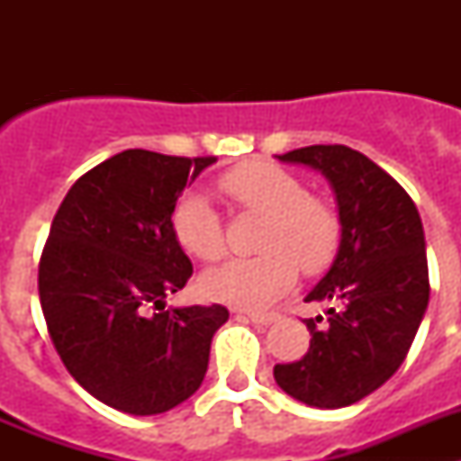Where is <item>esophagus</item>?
I'll return each mask as SVG.
<instances>
[{
	"label": "esophagus",
	"mask_w": 461,
	"mask_h": 461,
	"mask_svg": "<svg viewBox=\"0 0 461 461\" xmlns=\"http://www.w3.org/2000/svg\"><path fill=\"white\" fill-rule=\"evenodd\" d=\"M247 319H249L251 323L270 325L272 321L276 319V313H275V312H251V313H247Z\"/></svg>",
	"instance_id": "34e87169"
}]
</instances>
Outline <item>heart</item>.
Wrapping results in <instances>:
<instances>
[{
	"label": "heart",
	"instance_id": "obj_1",
	"mask_svg": "<svg viewBox=\"0 0 461 461\" xmlns=\"http://www.w3.org/2000/svg\"><path fill=\"white\" fill-rule=\"evenodd\" d=\"M217 186L240 212L260 217L254 242L260 254L228 260L203 275L207 297L238 309L267 307L295 284L297 270L316 276L335 263L339 212L323 195L304 191L291 170L249 161L219 175ZM170 230L175 242L203 263L226 254L223 221L203 194L182 195L170 214Z\"/></svg>",
	"mask_w": 461,
	"mask_h": 461
}]
</instances>
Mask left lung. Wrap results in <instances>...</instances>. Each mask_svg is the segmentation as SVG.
<instances>
[{"instance_id": "1", "label": "left lung", "mask_w": 461, "mask_h": 461, "mask_svg": "<svg viewBox=\"0 0 461 461\" xmlns=\"http://www.w3.org/2000/svg\"><path fill=\"white\" fill-rule=\"evenodd\" d=\"M279 161L321 170L337 195L341 247L304 303L328 304L304 319L309 351L275 365L286 394L316 409L356 404L404 362L429 303L425 233L404 186L346 145H309Z\"/></svg>"}]
</instances>
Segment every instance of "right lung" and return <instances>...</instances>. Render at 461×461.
<instances>
[{"label": "right lung", "instance_id": "add662e5", "mask_svg": "<svg viewBox=\"0 0 461 461\" xmlns=\"http://www.w3.org/2000/svg\"><path fill=\"white\" fill-rule=\"evenodd\" d=\"M217 157L124 149L78 177L39 263L48 335L64 367L104 404L166 413L201 388L228 309H166L191 260L170 230L177 198Z\"/></svg>", "mask_w": 461, "mask_h": 461}]
</instances>
